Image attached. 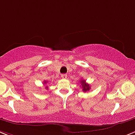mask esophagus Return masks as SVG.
<instances>
[{
	"instance_id": "34e87169",
	"label": "esophagus",
	"mask_w": 135,
	"mask_h": 135,
	"mask_svg": "<svg viewBox=\"0 0 135 135\" xmlns=\"http://www.w3.org/2000/svg\"><path fill=\"white\" fill-rule=\"evenodd\" d=\"M61 78H62V79H66V78H67V75H66V74H62V75H61Z\"/></svg>"
}]
</instances>
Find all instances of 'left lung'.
<instances>
[{
    "mask_svg": "<svg viewBox=\"0 0 135 135\" xmlns=\"http://www.w3.org/2000/svg\"><path fill=\"white\" fill-rule=\"evenodd\" d=\"M81 86H82V90H83L84 92H86V91H89L90 90V85L89 84L86 83V81L85 80H81Z\"/></svg>",
    "mask_w": 135,
    "mask_h": 135,
    "instance_id": "left-lung-1",
    "label": "left lung"
}]
</instances>
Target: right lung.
Segmentation results:
<instances>
[{"instance_id":"1","label":"right lung","mask_w":135,"mask_h":135,"mask_svg":"<svg viewBox=\"0 0 135 135\" xmlns=\"http://www.w3.org/2000/svg\"><path fill=\"white\" fill-rule=\"evenodd\" d=\"M44 82H45V83H46V81H44Z\"/></svg>"}]
</instances>
